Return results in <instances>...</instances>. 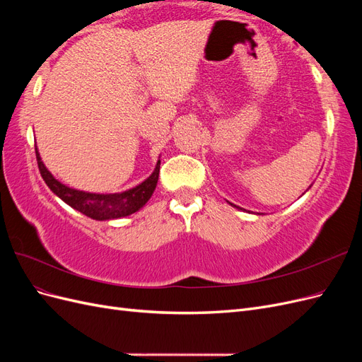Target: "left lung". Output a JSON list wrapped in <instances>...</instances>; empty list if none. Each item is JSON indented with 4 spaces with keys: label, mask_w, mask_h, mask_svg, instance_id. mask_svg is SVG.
<instances>
[{
    "label": "left lung",
    "mask_w": 362,
    "mask_h": 362,
    "mask_svg": "<svg viewBox=\"0 0 362 362\" xmlns=\"http://www.w3.org/2000/svg\"><path fill=\"white\" fill-rule=\"evenodd\" d=\"M231 205H233V206H235L234 204H231ZM237 208H238V210H243V208H240V206H237Z\"/></svg>",
    "instance_id": "left-lung-1"
}]
</instances>
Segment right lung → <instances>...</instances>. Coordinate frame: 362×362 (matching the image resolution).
I'll use <instances>...</instances> for the list:
<instances>
[{"label": "right lung", "instance_id": "add662e5", "mask_svg": "<svg viewBox=\"0 0 362 362\" xmlns=\"http://www.w3.org/2000/svg\"><path fill=\"white\" fill-rule=\"evenodd\" d=\"M36 158L37 166L40 170V175L43 181L47 182L48 187L56 193L62 201L75 208L76 211L86 214L87 217L95 218V221H112V218L125 217L139 211L144 206L149 198L154 193L158 181L160 173V160L157 166L149 175L144 182L136 185V187L129 189L122 193H108V194H100V193H89L81 192L68 187V185L62 184L59 180H56L51 175V172L43 164L39 151L36 148Z\"/></svg>", "mask_w": 362, "mask_h": 362}]
</instances>
